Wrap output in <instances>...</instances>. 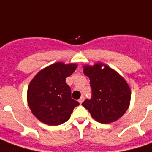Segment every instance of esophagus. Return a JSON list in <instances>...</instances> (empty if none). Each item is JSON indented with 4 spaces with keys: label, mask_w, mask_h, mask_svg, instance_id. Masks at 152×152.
Masks as SVG:
<instances>
[{
    "label": "esophagus",
    "mask_w": 152,
    "mask_h": 152,
    "mask_svg": "<svg viewBox=\"0 0 152 152\" xmlns=\"http://www.w3.org/2000/svg\"><path fill=\"white\" fill-rule=\"evenodd\" d=\"M84 99H85V97H84V96H81V97H80V99H79V102L80 103V104L84 102Z\"/></svg>",
    "instance_id": "34e87169"
}]
</instances>
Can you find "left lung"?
Wrapping results in <instances>:
<instances>
[{
    "instance_id": "8db88e82",
    "label": "left lung",
    "mask_w": 152,
    "mask_h": 152,
    "mask_svg": "<svg viewBox=\"0 0 152 152\" xmlns=\"http://www.w3.org/2000/svg\"><path fill=\"white\" fill-rule=\"evenodd\" d=\"M83 72L90 80L92 98L82 103L96 121L110 124L117 121L127 111L131 90L122 76L102 63L86 64Z\"/></svg>"
}]
</instances>
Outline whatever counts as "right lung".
Here are the masks:
<instances>
[{
	"label": "right lung",
	"mask_w": 152,
	"mask_h": 152,
	"mask_svg": "<svg viewBox=\"0 0 152 152\" xmlns=\"http://www.w3.org/2000/svg\"><path fill=\"white\" fill-rule=\"evenodd\" d=\"M76 63H53L41 69L31 80L27 100L32 114L44 124L59 125L69 120L80 104L72 99L66 78L76 69Z\"/></svg>",
	"instance_id": "obj_1"
}]
</instances>
